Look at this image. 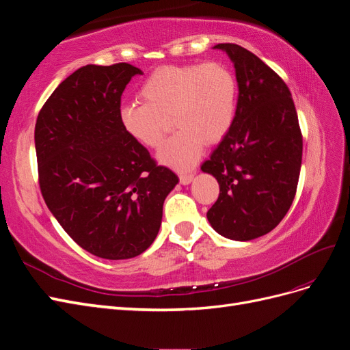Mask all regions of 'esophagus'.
Here are the masks:
<instances>
[{
	"label": "esophagus",
	"mask_w": 350,
	"mask_h": 350,
	"mask_svg": "<svg viewBox=\"0 0 350 350\" xmlns=\"http://www.w3.org/2000/svg\"><path fill=\"white\" fill-rule=\"evenodd\" d=\"M193 178H194V172H191V171H185V172L179 174V179H181V183H183L184 185L191 183Z\"/></svg>",
	"instance_id": "1"
}]
</instances>
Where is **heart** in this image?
<instances>
[{
    "label": "heart",
    "mask_w": 350,
    "mask_h": 350,
    "mask_svg": "<svg viewBox=\"0 0 350 350\" xmlns=\"http://www.w3.org/2000/svg\"><path fill=\"white\" fill-rule=\"evenodd\" d=\"M237 93L235 74L224 62L162 67L142 84L143 102L121 105L120 122L131 139L156 149L172 120L179 130L162 146L159 157L175 167H188L204 142L217 143L229 131Z\"/></svg>",
    "instance_id": "heart-1"
}]
</instances>
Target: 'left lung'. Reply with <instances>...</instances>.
<instances>
[{"label": "left lung", "mask_w": 350, "mask_h": 350, "mask_svg": "<svg viewBox=\"0 0 350 350\" xmlns=\"http://www.w3.org/2000/svg\"><path fill=\"white\" fill-rule=\"evenodd\" d=\"M235 64L238 103L234 122L201 165L219 183L207 219L235 241L269 234L288 213L302 163V133L291 90L276 71L248 49L217 44Z\"/></svg>", "instance_id": "left-lung-1"}]
</instances>
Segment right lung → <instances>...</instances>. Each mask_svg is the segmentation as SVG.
I'll list each match as a JSON object with an SVG mask.
<instances>
[{"label":"right lung","mask_w":350,"mask_h":350,"mask_svg":"<svg viewBox=\"0 0 350 350\" xmlns=\"http://www.w3.org/2000/svg\"><path fill=\"white\" fill-rule=\"evenodd\" d=\"M142 70L86 66L52 92L35 125L42 197L58 224L93 256H140L157 237L163 201L178 184L171 169L120 122L121 96Z\"/></svg>","instance_id":"1"}]
</instances>
